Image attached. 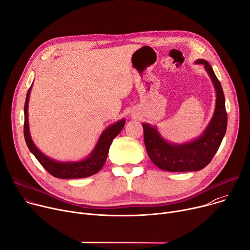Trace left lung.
Masks as SVG:
<instances>
[{
    "instance_id": "left-lung-1",
    "label": "left lung",
    "mask_w": 250,
    "mask_h": 250,
    "mask_svg": "<svg viewBox=\"0 0 250 250\" xmlns=\"http://www.w3.org/2000/svg\"><path fill=\"white\" fill-rule=\"evenodd\" d=\"M196 64L204 65L216 91L214 114L201 136L183 144L169 143L162 138L155 126L142 124L147 154L153 163L165 171L187 172L203 169L214 157L225 135L227 113L221 84L207 61L199 59Z\"/></svg>"
}]
</instances>
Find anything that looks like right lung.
Wrapping results in <instances>:
<instances>
[{"instance_id": "add662e5", "label": "right lung", "mask_w": 250, "mask_h": 250, "mask_svg": "<svg viewBox=\"0 0 250 250\" xmlns=\"http://www.w3.org/2000/svg\"><path fill=\"white\" fill-rule=\"evenodd\" d=\"M31 88L28 90L24 114H25V123H24V136L29 150L33 153V155L37 160L41 163V165L49 172L51 175L57 178L62 179H73V178H84L94 175L104 166L105 161L108 156V152L110 145L112 144L113 139L116 137L121 132L125 125V120L122 119L116 123H114L107 127L96 144L94 150L91 154L84 160L78 162H59L53 160L38 149L30 135L29 130V121H28V102Z\"/></svg>"}]
</instances>
